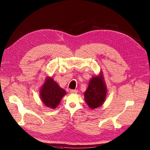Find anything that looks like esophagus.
Here are the masks:
<instances>
[{
  "label": "esophagus",
  "instance_id": "obj_1",
  "mask_svg": "<svg viewBox=\"0 0 150 150\" xmlns=\"http://www.w3.org/2000/svg\"><path fill=\"white\" fill-rule=\"evenodd\" d=\"M70 92L71 93H77V92H78V91H77V90H76V89H72V90H70Z\"/></svg>",
  "mask_w": 150,
  "mask_h": 150
}]
</instances>
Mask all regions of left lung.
I'll return each instance as SVG.
<instances>
[{
  "mask_svg": "<svg viewBox=\"0 0 150 150\" xmlns=\"http://www.w3.org/2000/svg\"><path fill=\"white\" fill-rule=\"evenodd\" d=\"M106 90L101 74L93 77L89 82L88 88L84 92L86 103L92 109L101 106L105 100Z\"/></svg>",
  "mask_w": 150,
  "mask_h": 150,
  "instance_id": "obj_1",
  "label": "left lung"
}]
</instances>
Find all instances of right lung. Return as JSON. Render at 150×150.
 Masks as SVG:
<instances>
[{"label": "right lung", "instance_id": "1", "mask_svg": "<svg viewBox=\"0 0 150 150\" xmlns=\"http://www.w3.org/2000/svg\"><path fill=\"white\" fill-rule=\"evenodd\" d=\"M44 104L49 108H56L66 92L61 88L52 78L47 79L40 91Z\"/></svg>", "mask_w": 150, "mask_h": 150}]
</instances>
